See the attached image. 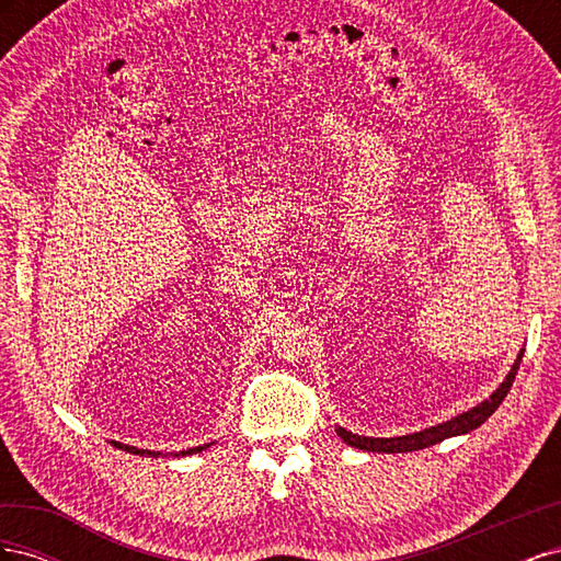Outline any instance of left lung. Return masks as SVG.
<instances>
[{
	"mask_svg": "<svg viewBox=\"0 0 561 561\" xmlns=\"http://www.w3.org/2000/svg\"><path fill=\"white\" fill-rule=\"evenodd\" d=\"M522 355L524 348L517 353V360L513 363L511 371H507V377L503 379V383L491 393L484 402L474 404L472 410L451 416L445 423H437V426L431 428H423L419 433H410V435H400V437H365V435H355L342 426H336V435L344 439L346 445L355 447V449H363V451H377V454H407V451H419V449H426L433 447L437 443H443L447 437H456V435H468L474 428H480L482 423L499 410V404L505 400L507 390H511L515 375L519 369L522 363Z\"/></svg>",
	"mask_w": 561,
	"mask_h": 561,
	"instance_id": "obj_1",
	"label": "left lung"
}]
</instances>
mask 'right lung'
<instances>
[{
  "label": "right lung",
  "instance_id": "right-lung-1",
  "mask_svg": "<svg viewBox=\"0 0 561 561\" xmlns=\"http://www.w3.org/2000/svg\"><path fill=\"white\" fill-rule=\"evenodd\" d=\"M114 447H118V449H124V451H128V454H138V456H175V458H182V456H192V454H201L203 449H208L213 443H208V445H201V447H192V449H182V451H173V454H161V451H151V449H138V447H130V445H122V443H112Z\"/></svg>",
  "mask_w": 561,
  "mask_h": 561
}]
</instances>
